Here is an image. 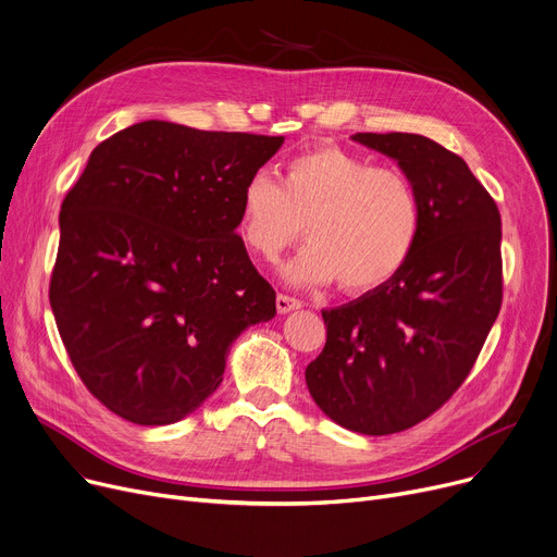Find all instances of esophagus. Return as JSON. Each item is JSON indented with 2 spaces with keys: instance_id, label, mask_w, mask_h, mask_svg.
<instances>
[{
  "instance_id": "obj_1",
  "label": "esophagus",
  "mask_w": 557,
  "mask_h": 557,
  "mask_svg": "<svg viewBox=\"0 0 557 557\" xmlns=\"http://www.w3.org/2000/svg\"><path fill=\"white\" fill-rule=\"evenodd\" d=\"M300 307H302V302L296 300V298L284 296V294L277 296V311H280V313H290V311H296V309H300Z\"/></svg>"
}]
</instances>
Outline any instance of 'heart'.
<instances>
[{
	"instance_id": "heart-1",
	"label": "heart",
	"mask_w": 557,
	"mask_h": 557,
	"mask_svg": "<svg viewBox=\"0 0 557 557\" xmlns=\"http://www.w3.org/2000/svg\"><path fill=\"white\" fill-rule=\"evenodd\" d=\"M309 244L282 269L290 284H330L368 294L411 259L422 210L413 183L397 169L318 146L290 160L282 183L255 171L242 187L237 232L259 259L275 261L300 237Z\"/></svg>"
}]
</instances>
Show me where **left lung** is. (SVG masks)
<instances>
[{"mask_svg": "<svg viewBox=\"0 0 557 557\" xmlns=\"http://www.w3.org/2000/svg\"><path fill=\"white\" fill-rule=\"evenodd\" d=\"M413 183L422 230L384 286L323 311L325 349L305 370L330 420L363 435L411 429L470 374L502 309V216L462 158L413 133H357Z\"/></svg>", "mask_w": 557, "mask_h": 557, "instance_id": "left-lung-1", "label": "left lung"}]
</instances>
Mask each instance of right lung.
I'll return each mask as SVG.
<instances>
[{"instance_id": "add662e5", "label": "right lung", "mask_w": 557, "mask_h": 557, "mask_svg": "<svg viewBox=\"0 0 557 557\" xmlns=\"http://www.w3.org/2000/svg\"><path fill=\"white\" fill-rule=\"evenodd\" d=\"M284 137L139 122L101 141L61 208L49 302L67 355L120 418L173 424L223 382L275 290L237 234L244 183Z\"/></svg>"}]
</instances>
